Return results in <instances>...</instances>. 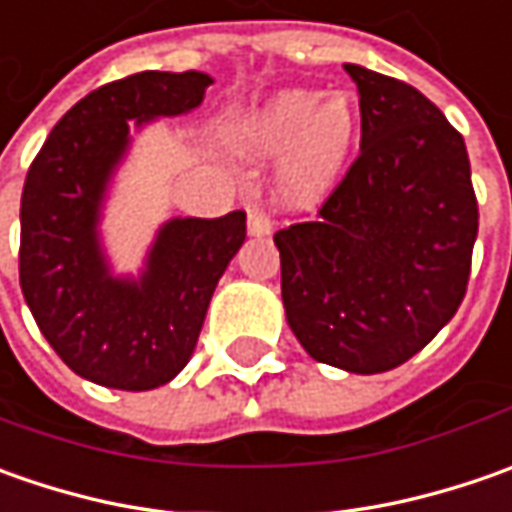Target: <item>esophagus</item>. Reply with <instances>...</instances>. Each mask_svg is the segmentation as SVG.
Listing matches in <instances>:
<instances>
[{
  "label": "esophagus",
  "mask_w": 512,
  "mask_h": 512,
  "mask_svg": "<svg viewBox=\"0 0 512 512\" xmlns=\"http://www.w3.org/2000/svg\"><path fill=\"white\" fill-rule=\"evenodd\" d=\"M247 233L250 236H267L270 233V219L259 207H247Z\"/></svg>",
  "instance_id": "1"
}]
</instances>
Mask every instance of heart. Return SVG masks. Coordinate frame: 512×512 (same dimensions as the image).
Instances as JSON below:
<instances>
[{
	"instance_id": "heart-1",
	"label": "heart",
	"mask_w": 512,
	"mask_h": 512,
	"mask_svg": "<svg viewBox=\"0 0 512 512\" xmlns=\"http://www.w3.org/2000/svg\"><path fill=\"white\" fill-rule=\"evenodd\" d=\"M359 133L350 93L290 88L236 119L227 139L247 156H279L276 193L287 205H313L339 185Z\"/></svg>"
}]
</instances>
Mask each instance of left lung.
Returning a JSON list of instances; mask_svg holds the SVG:
<instances>
[{
	"label": "left lung",
	"instance_id": "obj_1",
	"mask_svg": "<svg viewBox=\"0 0 512 512\" xmlns=\"http://www.w3.org/2000/svg\"><path fill=\"white\" fill-rule=\"evenodd\" d=\"M362 150L313 222L273 236L282 302L307 353L347 373L416 356L459 310L479 205L459 130L424 93L362 65Z\"/></svg>",
	"mask_w": 512,
	"mask_h": 512
}]
</instances>
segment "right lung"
<instances>
[{"label":"right lung","instance_id":"1","mask_svg":"<svg viewBox=\"0 0 512 512\" xmlns=\"http://www.w3.org/2000/svg\"><path fill=\"white\" fill-rule=\"evenodd\" d=\"M213 79L145 70L102 85L56 122L22 190L19 285L42 336L73 373L113 390H153L190 362L210 296L245 242V213L176 216L139 276H116L102 207L130 150V128L185 116ZM134 125L130 126L129 122Z\"/></svg>","mask_w":512,"mask_h":512}]
</instances>
